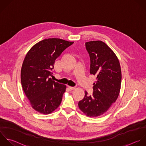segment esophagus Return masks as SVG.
<instances>
[{
	"label": "esophagus",
	"instance_id": "esophagus-1",
	"mask_svg": "<svg viewBox=\"0 0 146 146\" xmlns=\"http://www.w3.org/2000/svg\"><path fill=\"white\" fill-rule=\"evenodd\" d=\"M68 88H69V89L70 90H74L76 88H75V87H72V86H68Z\"/></svg>",
	"mask_w": 146,
	"mask_h": 146
}]
</instances>
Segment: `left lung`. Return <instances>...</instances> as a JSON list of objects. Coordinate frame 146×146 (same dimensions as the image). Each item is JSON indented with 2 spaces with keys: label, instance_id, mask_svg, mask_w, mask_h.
<instances>
[{
  "label": "left lung",
  "instance_id": "obj_1",
  "mask_svg": "<svg viewBox=\"0 0 146 146\" xmlns=\"http://www.w3.org/2000/svg\"><path fill=\"white\" fill-rule=\"evenodd\" d=\"M90 58V73L97 77L93 94L85 91L78 102L80 110L87 116L94 117L105 113L117 100L121 89L122 74L119 60L114 52L102 41L85 43Z\"/></svg>",
  "mask_w": 146,
  "mask_h": 146
}]
</instances>
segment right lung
<instances>
[{
    "instance_id": "right-lung-1",
    "label": "right lung",
    "mask_w": 146,
    "mask_h": 146,
    "mask_svg": "<svg viewBox=\"0 0 146 146\" xmlns=\"http://www.w3.org/2000/svg\"><path fill=\"white\" fill-rule=\"evenodd\" d=\"M73 42L60 38L44 39L27 53L21 69L23 89L35 110L48 114L60 105L66 86L52 80L55 60Z\"/></svg>"
}]
</instances>
